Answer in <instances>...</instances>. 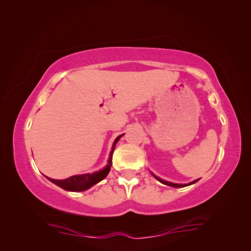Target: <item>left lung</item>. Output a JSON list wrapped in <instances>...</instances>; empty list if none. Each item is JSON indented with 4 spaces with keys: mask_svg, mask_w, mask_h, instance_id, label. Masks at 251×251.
I'll use <instances>...</instances> for the list:
<instances>
[{
    "mask_svg": "<svg viewBox=\"0 0 251 251\" xmlns=\"http://www.w3.org/2000/svg\"><path fill=\"white\" fill-rule=\"evenodd\" d=\"M155 178H156V180L160 181L161 183H163V184H165V185H169V186H173V188H183V186H188V185H191V184H193V183H196V182L198 181V180H196V181H193V182L189 183V184H176V183H172V182H168V181H164V180H162V178L157 177V176H155Z\"/></svg>",
    "mask_w": 251,
    "mask_h": 251,
    "instance_id": "obj_1",
    "label": "left lung"
}]
</instances>
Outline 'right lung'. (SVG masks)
I'll return each instance as SVG.
<instances>
[{
	"label": "right lung",
	"instance_id": "right-lung-1",
	"mask_svg": "<svg viewBox=\"0 0 251 251\" xmlns=\"http://www.w3.org/2000/svg\"><path fill=\"white\" fill-rule=\"evenodd\" d=\"M123 135L118 136L116 140H115L114 144H113V149H111L110 154H109L108 163H107L105 169L98 171V172L70 176L68 178H66V180H53V178H50V177H47V178L52 183H54L55 185L60 186V188H62L63 190H67V191H74V192H78V191L88 190L89 188H91V186L96 184V183L100 182L101 180H104V178L107 176V174L109 173L110 168H111V157H113L114 149H115V146H116V143L118 142L119 138L123 136Z\"/></svg>",
	"mask_w": 251,
	"mask_h": 251
}]
</instances>
